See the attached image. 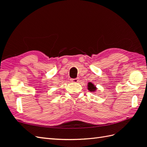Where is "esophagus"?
<instances>
[{"instance_id":"1","label":"esophagus","mask_w":147,"mask_h":147,"mask_svg":"<svg viewBox=\"0 0 147 147\" xmlns=\"http://www.w3.org/2000/svg\"><path fill=\"white\" fill-rule=\"evenodd\" d=\"M71 82L74 83H77L78 82V78H73L70 80Z\"/></svg>"}]
</instances>
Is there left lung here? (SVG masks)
I'll use <instances>...</instances> for the list:
<instances>
[{
  "instance_id": "8db88e82",
  "label": "left lung",
  "mask_w": 147,
  "mask_h": 147,
  "mask_svg": "<svg viewBox=\"0 0 147 147\" xmlns=\"http://www.w3.org/2000/svg\"><path fill=\"white\" fill-rule=\"evenodd\" d=\"M88 89L91 92H94L97 88L96 86H94V84H93L92 83H89L88 84Z\"/></svg>"
}]
</instances>
